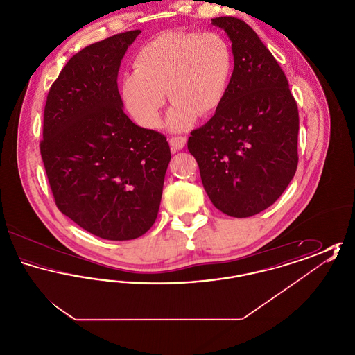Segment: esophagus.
<instances>
[{"label": "esophagus", "mask_w": 355, "mask_h": 355, "mask_svg": "<svg viewBox=\"0 0 355 355\" xmlns=\"http://www.w3.org/2000/svg\"><path fill=\"white\" fill-rule=\"evenodd\" d=\"M186 137L184 135H173L169 138L170 146L174 149V150H181L184 149L186 145Z\"/></svg>", "instance_id": "esophagus-1"}]
</instances>
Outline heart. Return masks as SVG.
Masks as SVG:
<instances>
[{
  "label": "heart",
  "instance_id": "heart-1",
  "mask_svg": "<svg viewBox=\"0 0 355 355\" xmlns=\"http://www.w3.org/2000/svg\"><path fill=\"white\" fill-rule=\"evenodd\" d=\"M135 73L122 78L121 93L135 122L158 126L165 94L174 102L168 123L189 128L197 116L213 114L225 100L234 55L225 37L214 32L169 31L145 44L135 57Z\"/></svg>",
  "mask_w": 355,
  "mask_h": 355
}]
</instances>
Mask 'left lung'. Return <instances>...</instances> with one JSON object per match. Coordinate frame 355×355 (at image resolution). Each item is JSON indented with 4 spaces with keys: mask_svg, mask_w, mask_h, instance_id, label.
Segmentation results:
<instances>
[{
    "mask_svg": "<svg viewBox=\"0 0 355 355\" xmlns=\"http://www.w3.org/2000/svg\"><path fill=\"white\" fill-rule=\"evenodd\" d=\"M211 24L232 41L234 69L214 116L190 133L202 185L222 213L252 217L275 202L298 165V107L284 70L253 29L236 17Z\"/></svg>",
    "mask_w": 355,
    "mask_h": 355,
    "instance_id": "8db88e82",
    "label": "left lung"
}]
</instances>
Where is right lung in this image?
Listing matches in <instances>:
<instances>
[{
  "label": "right lung",
  "instance_id": "1",
  "mask_svg": "<svg viewBox=\"0 0 355 355\" xmlns=\"http://www.w3.org/2000/svg\"><path fill=\"white\" fill-rule=\"evenodd\" d=\"M141 31L74 54L48 93L41 157L57 207L110 241L145 234L155 222L170 148L166 137L123 113L121 60Z\"/></svg>",
  "mask_w": 355,
  "mask_h": 355
}]
</instances>
